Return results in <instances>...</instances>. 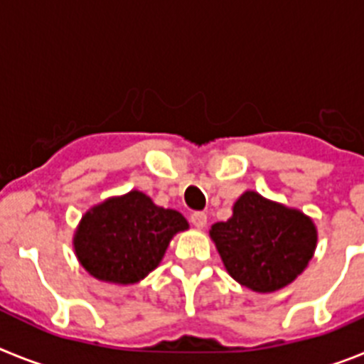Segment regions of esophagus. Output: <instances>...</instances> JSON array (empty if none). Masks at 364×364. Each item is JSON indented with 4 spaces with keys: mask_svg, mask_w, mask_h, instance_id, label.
<instances>
[{
    "mask_svg": "<svg viewBox=\"0 0 364 364\" xmlns=\"http://www.w3.org/2000/svg\"><path fill=\"white\" fill-rule=\"evenodd\" d=\"M191 224L197 230H204L205 224H208V215L204 211H195V213H191Z\"/></svg>",
    "mask_w": 364,
    "mask_h": 364,
    "instance_id": "34e87169",
    "label": "esophagus"
}]
</instances>
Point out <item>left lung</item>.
<instances>
[{
  "mask_svg": "<svg viewBox=\"0 0 364 364\" xmlns=\"http://www.w3.org/2000/svg\"><path fill=\"white\" fill-rule=\"evenodd\" d=\"M210 237L226 272L257 294L291 284L317 247L311 217L257 191H244L233 204V215L215 222Z\"/></svg>",
  "mask_w": 364,
  "mask_h": 364,
  "instance_id": "obj_1",
  "label": "left lung"
}]
</instances>
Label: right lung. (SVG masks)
<instances>
[{
	"label": "right lung",
	"instance_id": "1",
	"mask_svg": "<svg viewBox=\"0 0 364 364\" xmlns=\"http://www.w3.org/2000/svg\"><path fill=\"white\" fill-rule=\"evenodd\" d=\"M186 230L184 215L131 189L87 210L74 231L73 247L91 277L109 284H136L162 262L173 237Z\"/></svg>",
	"mask_w": 364,
	"mask_h": 364
}]
</instances>
